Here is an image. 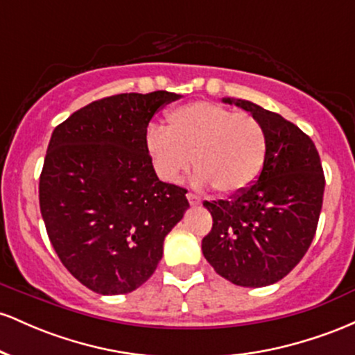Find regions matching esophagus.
I'll return each mask as SVG.
<instances>
[{
	"label": "esophagus",
	"mask_w": 355,
	"mask_h": 355,
	"mask_svg": "<svg viewBox=\"0 0 355 355\" xmlns=\"http://www.w3.org/2000/svg\"><path fill=\"white\" fill-rule=\"evenodd\" d=\"M187 198H189L190 205H198V203H200V197H198L197 193H193V191H189V193H187Z\"/></svg>",
	"instance_id": "1"
}]
</instances>
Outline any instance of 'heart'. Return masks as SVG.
<instances>
[{
  "label": "heart",
  "instance_id": "b5f03b06",
  "mask_svg": "<svg viewBox=\"0 0 355 355\" xmlns=\"http://www.w3.org/2000/svg\"><path fill=\"white\" fill-rule=\"evenodd\" d=\"M166 128L150 126L146 150L158 177L175 182L195 162L197 182L222 195L245 191L266 162L267 138L248 113L211 101H193L172 110Z\"/></svg>",
  "mask_w": 355,
  "mask_h": 355
}]
</instances>
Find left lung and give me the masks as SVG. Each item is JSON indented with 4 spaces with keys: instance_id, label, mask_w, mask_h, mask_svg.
<instances>
[{
    "instance_id": "8db88e82",
    "label": "left lung",
    "mask_w": 355,
    "mask_h": 355,
    "mask_svg": "<svg viewBox=\"0 0 355 355\" xmlns=\"http://www.w3.org/2000/svg\"><path fill=\"white\" fill-rule=\"evenodd\" d=\"M259 120L267 138L257 180L230 200L203 202L214 225L202 252L218 275L240 287L279 282L311 247L325 177L313 141L279 113L247 100L223 98Z\"/></svg>"
}]
</instances>
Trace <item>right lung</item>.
Wrapping results in <instances>:
<instances>
[{"label":"right lung","mask_w":355,"mask_h":355,"mask_svg":"<svg viewBox=\"0 0 355 355\" xmlns=\"http://www.w3.org/2000/svg\"><path fill=\"white\" fill-rule=\"evenodd\" d=\"M178 98L164 89L107 96L53 130L40 210L61 263L96 294L145 284L190 207L185 189L158 180L146 150L150 120Z\"/></svg>","instance_id":"obj_1"}]
</instances>
